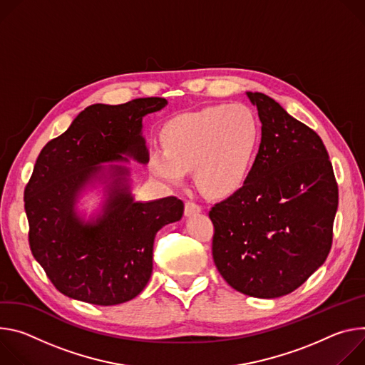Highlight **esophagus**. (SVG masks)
<instances>
[{
  "label": "esophagus",
  "mask_w": 365,
  "mask_h": 365,
  "mask_svg": "<svg viewBox=\"0 0 365 365\" xmlns=\"http://www.w3.org/2000/svg\"><path fill=\"white\" fill-rule=\"evenodd\" d=\"M201 212V207L194 203V201H187L185 203V216H192V215H197Z\"/></svg>",
  "instance_id": "1"
}]
</instances>
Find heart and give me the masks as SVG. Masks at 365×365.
<instances>
[{
  "label": "heart",
  "mask_w": 365,
  "mask_h": 365,
  "mask_svg": "<svg viewBox=\"0 0 365 365\" xmlns=\"http://www.w3.org/2000/svg\"><path fill=\"white\" fill-rule=\"evenodd\" d=\"M261 126L245 104L210 106L168 120L160 130L164 149L149 155L152 175L180 185L194 168L197 184L215 197L244 187L255 164Z\"/></svg>",
  "instance_id": "heart-1"
}]
</instances>
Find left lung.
<instances>
[{"instance_id":"obj_1","label":"left lung","mask_w":365,"mask_h":365,"mask_svg":"<svg viewBox=\"0 0 365 365\" xmlns=\"http://www.w3.org/2000/svg\"><path fill=\"white\" fill-rule=\"evenodd\" d=\"M262 138L240 190L215 205L212 254L235 290L259 299L286 296L323 264L332 247L338 184L319 135L262 93Z\"/></svg>"}]
</instances>
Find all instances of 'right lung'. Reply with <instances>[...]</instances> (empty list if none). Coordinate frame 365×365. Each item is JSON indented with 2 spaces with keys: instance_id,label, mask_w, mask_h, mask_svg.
I'll return each mask as SVG.
<instances>
[{
  "instance_id": "obj_1",
  "label": "right lung",
  "mask_w": 365,
  "mask_h": 365,
  "mask_svg": "<svg viewBox=\"0 0 365 365\" xmlns=\"http://www.w3.org/2000/svg\"><path fill=\"white\" fill-rule=\"evenodd\" d=\"M165 98H136L118 106L93 104L69 129L38 153L24 188L29 245L62 294L97 306L135 299L152 274L156 232L182 217L174 197L135 201L129 170L103 162L149 160L142 136L143 115L164 108ZM110 178L103 213L84 222L74 212L82 188L93 179Z\"/></svg>"
}]
</instances>
